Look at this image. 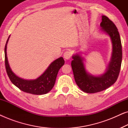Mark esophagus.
<instances>
[{"label": "esophagus", "instance_id": "34e87169", "mask_svg": "<svg viewBox=\"0 0 128 128\" xmlns=\"http://www.w3.org/2000/svg\"><path fill=\"white\" fill-rule=\"evenodd\" d=\"M71 56H72L71 52L68 51V50L64 52V59H66V60H68V59H69L71 58Z\"/></svg>", "mask_w": 128, "mask_h": 128}]
</instances>
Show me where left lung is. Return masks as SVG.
Wrapping results in <instances>:
<instances>
[{
  "label": "left lung",
  "instance_id": "left-lung-1",
  "mask_svg": "<svg viewBox=\"0 0 128 128\" xmlns=\"http://www.w3.org/2000/svg\"><path fill=\"white\" fill-rule=\"evenodd\" d=\"M102 31L110 36L112 44L111 61L105 73L99 76L88 74L83 59L80 55H73L71 66L75 82L78 87L87 93H95L106 90L115 83L118 78L122 59V44L120 34L114 23L106 16H102L100 24Z\"/></svg>",
  "mask_w": 128,
  "mask_h": 128
}]
</instances>
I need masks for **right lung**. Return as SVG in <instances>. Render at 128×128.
I'll use <instances>...</instances> for the list:
<instances>
[{
    "label": "right lung",
    "mask_w": 128,
    "mask_h": 128,
    "mask_svg": "<svg viewBox=\"0 0 128 128\" xmlns=\"http://www.w3.org/2000/svg\"><path fill=\"white\" fill-rule=\"evenodd\" d=\"M9 37L10 36L7 40L4 48V62L7 74L10 81L20 90L27 93L36 95H42L48 93L54 86L58 73L64 64V58L60 57L54 60L49 66L45 72L36 79L30 80L23 79L16 76L12 72L8 64L6 48Z\"/></svg>",
    "instance_id": "obj_1"
}]
</instances>
